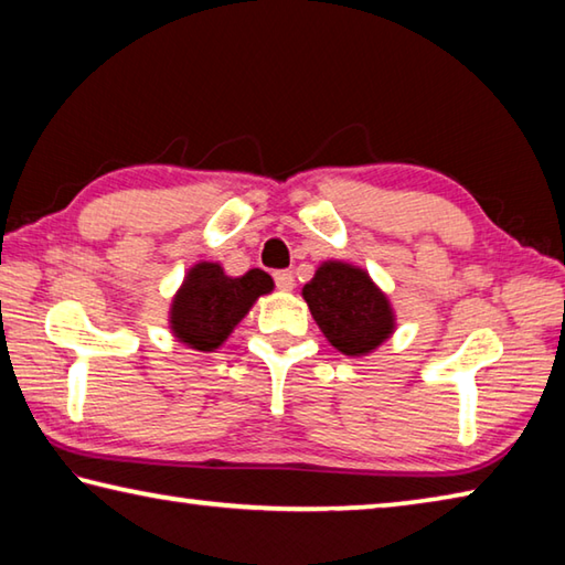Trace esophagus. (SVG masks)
<instances>
[{
  "label": "esophagus",
  "instance_id": "obj_1",
  "mask_svg": "<svg viewBox=\"0 0 565 565\" xmlns=\"http://www.w3.org/2000/svg\"><path fill=\"white\" fill-rule=\"evenodd\" d=\"M275 285L280 288L282 292H290L295 288V275L290 270H277L275 273Z\"/></svg>",
  "mask_w": 565,
  "mask_h": 565
}]
</instances>
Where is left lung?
Here are the masks:
<instances>
[{
    "mask_svg": "<svg viewBox=\"0 0 565 565\" xmlns=\"http://www.w3.org/2000/svg\"><path fill=\"white\" fill-rule=\"evenodd\" d=\"M302 300L334 350L367 358L397 330V312L370 273L344 260H324L305 282Z\"/></svg>",
    "mask_w": 565,
    "mask_h": 565,
    "instance_id": "obj_1",
    "label": "left lung"
}]
</instances>
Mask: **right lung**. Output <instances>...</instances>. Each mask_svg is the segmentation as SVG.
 <instances>
[{"label": "right lung", "mask_w": 565, "mask_h": 565, "mask_svg": "<svg viewBox=\"0 0 565 565\" xmlns=\"http://www.w3.org/2000/svg\"><path fill=\"white\" fill-rule=\"evenodd\" d=\"M275 290L273 277L260 267L227 275L221 263L201 260L188 267L168 310V330L175 342L195 352L221 350L257 298Z\"/></svg>", "instance_id": "add662e5"}]
</instances>
